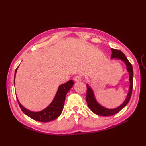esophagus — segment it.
I'll list each match as a JSON object with an SVG mask.
<instances>
[{
    "mask_svg": "<svg viewBox=\"0 0 146 146\" xmlns=\"http://www.w3.org/2000/svg\"><path fill=\"white\" fill-rule=\"evenodd\" d=\"M81 79H82V77L78 75V76H76L75 78H74V80H75V82H80L81 81Z\"/></svg>",
    "mask_w": 146,
    "mask_h": 146,
    "instance_id": "34e87169",
    "label": "esophagus"
}]
</instances>
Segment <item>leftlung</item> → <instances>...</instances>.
<instances>
[{
  "instance_id": "8db88e82",
  "label": "left lung",
  "mask_w": 146,
  "mask_h": 146,
  "mask_svg": "<svg viewBox=\"0 0 146 146\" xmlns=\"http://www.w3.org/2000/svg\"><path fill=\"white\" fill-rule=\"evenodd\" d=\"M111 50L112 51V54L111 56V58H117L119 60H122L124 62L127 66V70L129 73V81H130V86L129 89V92L127 95V98L123 102L122 104H121L119 107H118L115 108L113 109H109L99 104L97 102L95 97V95L93 92L92 89L90 88L88 84H86V87H87V90H86V100L87 102L88 106L90 108L93 112L94 113L100 116H111L117 113L118 112L122 109L123 107H125L127 104L129 103V102L131 99L132 92V88H133V68L131 63H130L127 58H126L125 54L123 53L122 51H120L118 49H115L111 48Z\"/></svg>"
}]
</instances>
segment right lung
I'll return each instance as SVG.
<instances>
[{
    "mask_svg": "<svg viewBox=\"0 0 146 146\" xmlns=\"http://www.w3.org/2000/svg\"><path fill=\"white\" fill-rule=\"evenodd\" d=\"M17 68H16V70H15V73H16ZM73 83L74 82L73 80H70V81H68L66 83H64V84L61 85L59 86L56 94L54 98V100L52 101L50 105H49L48 107H46L45 109L42 110V111H38V112H35V111L28 110L20 104V102H19L18 99L17 98L19 105L22 111H23L27 116L29 117L30 118H31V119L41 122H50V121L57 119V118L61 115L62 111H63L66 95L68 92V91L70 90V88L73 86Z\"/></svg>",
    "mask_w": 146,
    "mask_h": 146,
    "instance_id": "obj_1",
    "label": "right lung"
}]
</instances>
